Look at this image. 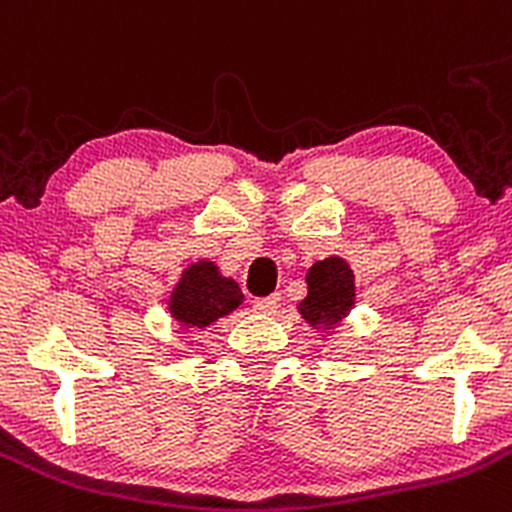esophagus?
<instances>
[{
	"label": "esophagus",
	"mask_w": 512,
	"mask_h": 512,
	"mask_svg": "<svg viewBox=\"0 0 512 512\" xmlns=\"http://www.w3.org/2000/svg\"><path fill=\"white\" fill-rule=\"evenodd\" d=\"M279 306V294H272V297H260L252 301V309L257 311V314H274Z\"/></svg>",
	"instance_id": "obj_1"
}]
</instances>
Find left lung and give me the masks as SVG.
Returning a JSON list of instances; mask_svg holds the SVG:
<instances>
[{
	"label": "left lung",
	"mask_w": 512,
	"mask_h": 512,
	"mask_svg": "<svg viewBox=\"0 0 512 512\" xmlns=\"http://www.w3.org/2000/svg\"><path fill=\"white\" fill-rule=\"evenodd\" d=\"M309 294L299 304V314L311 326L333 328L351 311L355 301L353 270L341 257H326L306 272Z\"/></svg>",
	"instance_id": "8db88e82"
}]
</instances>
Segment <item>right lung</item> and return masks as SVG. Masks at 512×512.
I'll use <instances>...</instances> for the list:
<instances>
[{
	"label": "right lung",
	"instance_id": "add662e5",
	"mask_svg": "<svg viewBox=\"0 0 512 512\" xmlns=\"http://www.w3.org/2000/svg\"><path fill=\"white\" fill-rule=\"evenodd\" d=\"M242 304L238 282L223 277L208 260L193 262L181 274L169 299V311L181 326L206 328Z\"/></svg>",
	"mask_w": 512,
	"mask_h": 512
}]
</instances>
